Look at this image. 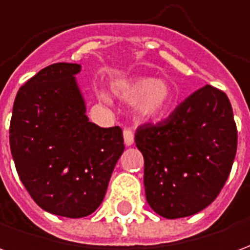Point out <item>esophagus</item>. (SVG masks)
I'll return each mask as SVG.
<instances>
[{
	"label": "esophagus",
	"instance_id": "34e87169",
	"mask_svg": "<svg viewBox=\"0 0 250 250\" xmlns=\"http://www.w3.org/2000/svg\"><path fill=\"white\" fill-rule=\"evenodd\" d=\"M123 138H125V146H131L134 143V132L128 128H125L123 131Z\"/></svg>",
	"mask_w": 250,
	"mask_h": 250
}]
</instances>
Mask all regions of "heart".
<instances>
[{"label": "heart", "mask_w": 250, "mask_h": 250, "mask_svg": "<svg viewBox=\"0 0 250 250\" xmlns=\"http://www.w3.org/2000/svg\"><path fill=\"white\" fill-rule=\"evenodd\" d=\"M115 93L128 104L136 103L138 114L143 119H154L166 112L174 100L171 87L163 80H154L150 77L138 79L135 82L116 88ZM96 96L100 102L108 103L107 93L98 89Z\"/></svg>", "instance_id": "1"}]
</instances>
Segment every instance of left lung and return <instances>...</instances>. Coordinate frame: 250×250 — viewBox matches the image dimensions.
<instances>
[{"label":"left lung","instance_id":"1","mask_svg":"<svg viewBox=\"0 0 250 250\" xmlns=\"http://www.w3.org/2000/svg\"><path fill=\"white\" fill-rule=\"evenodd\" d=\"M145 158V191L165 218H182L208 208L230 174L237 127L230 102L211 85L191 93L158 125L138 127Z\"/></svg>","mask_w":250,"mask_h":250}]
</instances>
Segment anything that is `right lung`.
I'll list each match as a JSON object with an SVG mask.
<instances>
[{
    "label": "right lung",
    "mask_w": 250,
    "mask_h": 250,
    "mask_svg": "<svg viewBox=\"0 0 250 250\" xmlns=\"http://www.w3.org/2000/svg\"><path fill=\"white\" fill-rule=\"evenodd\" d=\"M80 64L56 62L20 88L9 141L16 170L36 204L52 214L82 218L103 202L125 151L120 127L89 122L76 82Z\"/></svg>",
    "instance_id": "add662e5"
}]
</instances>
